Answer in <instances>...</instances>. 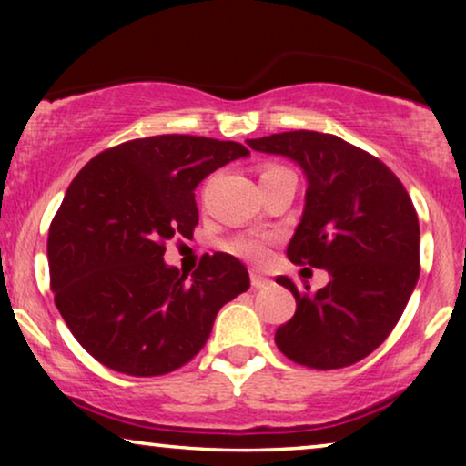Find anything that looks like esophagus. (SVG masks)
Returning <instances> with one entry per match:
<instances>
[{"instance_id": "obj_1", "label": "esophagus", "mask_w": 466, "mask_h": 466, "mask_svg": "<svg viewBox=\"0 0 466 466\" xmlns=\"http://www.w3.org/2000/svg\"><path fill=\"white\" fill-rule=\"evenodd\" d=\"M250 282H252V289H267V286L271 284V279L258 276V273H252Z\"/></svg>"}]
</instances>
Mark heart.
<instances>
[{
  "label": "heart",
  "instance_id": "obj_1",
  "mask_svg": "<svg viewBox=\"0 0 466 466\" xmlns=\"http://www.w3.org/2000/svg\"><path fill=\"white\" fill-rule=\"evenodd\" d=\"M273 171H282V167H269L263 171L265 174H273ZM227 250L235 254V257L250 260V263H263L269 254V241L265 238H258V235H246V238H238L228 241Z\"/></svg>",
  "mask_w": 466,
  "mask_h": 466
}]
</instances>
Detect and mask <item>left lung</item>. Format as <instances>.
<instances>
[{"label":"left lung","mask_w":466,"mask_h":466,"mask_svg":"<svg viewBox=\"0 0 466 466\" xmlns=\"http://www.w3.org/2000/svg\"><path fill=\"white\" fill-rule=\"evenodd\" d=\"M246 144L301 167L305 206L286 254L329 273L316 292L276 279L297 301L276 330L279 352L311 369L354 365L384 343L418 284L420 225L410 195L384 163L329 133L286 131Z\"/></svg>","instance_id":"8db88e82"}]
</instances>
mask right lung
Here are the masks:
<instances>
[{
    "mask_svg": "<svg viewBox=\"0 0 466 466\" xmlns=\"http://www.w3.org/2000/svg\"><path fill=\"white\" fill-rule=\"evenodd\" d=\"M244 157L238 142L155 136L101 152L69 184L48 231L50 286L101 365L136 378L187 365L222 305L250 289L231 254L206 257L190 278L163 260L165 241L199 222V182Z\"/></svg>",
    "mask_w": 466,
    "mask_h": 466,
    "instance_id": "add662e5",
    "label": "right lung"
}]
</instances>
